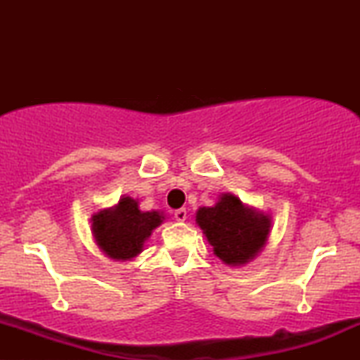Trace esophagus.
<instances>
[{
  "label": "esophagus",
  "mask_w": 360,
  "mask_h": 360,
  "mask_svg": "<svg viewBox=\"0 0 360 360\" xmlns=\"http://www.w3.org/2000/svg\"><path fill=\"white\" fill-rule=\"evenodd\" d=\"M174 216H175L176 221H185L186 216H188V214H186V210L185 208H180V210L175 211Z\"/></svg>",
  "instance_id": "obj_1"
}]
</instances>
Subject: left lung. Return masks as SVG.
I'll use <instances>...</instances> for the list:
<instances>
[{
  "instance_id": "1",
  "label": "left lung",
  "mask_w": 360,
  "mask_h": 360,
  "mask_svg": "<svg viewBox=\"0 0 360 360\" xmlns=\"http://www.w3.org/2000/svg\"><path fill=\"white\" fill-rule=\"evenodd\" d=\"M196 224L213 245L216 257L238 267L250 262L262 250L272 218L245 206L238 196L223 193L214 206L196 211Z\"/></svg>"
}]
</instances>
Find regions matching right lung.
<instances>
[{
    "mask_svg": "<svg viewBox=\"0 0 360 360\" xmlns=\"http://www.w3.org/2000/svg\"><path fill=\"white\" fill-rule=\"evenodd\" d=\"M164 219L160 211H141L137 200L122 196L116 206L91 216V233L108 257L131 260L142 252L147 238Z\"/></svg>",
    "mask_w": 360,
    "mask_h": 360,
    "instance_id": "right-lung-1",
    "label": "right lung"
}]
</instances>
